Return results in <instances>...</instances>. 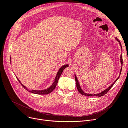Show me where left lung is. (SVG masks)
Listing matches in <instances>:
<instances>
[{"label":"left lung","instance_id":"left-lung-1","mask_svg":"<svg viewBox=\"0 0 128 128\" xmlns=\"http://www.w3.org/2000/svg\"><path fill=\"white\" fill-rule=\"evenodd\" d=\"M115 38H116V40H117L120 42V46H121V48L122 49V45H121V42H120V40H118V38H117L116 37ZM120 60H121V64H122H122H123L122 54H121V59H120ZM121 70H122V68L121 69V70H120V74H121ZM75 81H76V87H77V90H78V92L80 93V94H81L84 95V96H104V94H107V93L108 92V91H109V90H110V89L112 88V87L114 86V84H115V83L116 82L117 80L119 78V77H118L117 79L116 80L114 81V83H113V84H112L110 86L108 87L107 88H106V90H104V91H103L101 92L100 93H99V94H86V93H85V92H84V91L82 90V88H80V84H79V82H78V80H77V77H76V75H75Z\"/></svg>","mask_w":128,"mask_h":128}]
</instances>
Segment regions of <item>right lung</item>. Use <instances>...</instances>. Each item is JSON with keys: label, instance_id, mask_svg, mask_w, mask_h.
Wrapping results in <instances>:
<instances>
[{"label": "right lung", "instance_id": "add662e5", "mask_svg": "<svg viewBox=\"0 0 128 128\" xmlns=\"http://www.w3.org/2000/svg\"><path fill=\"white\" fill-rule=\"evenodd\" d=\"M68 66V64H65V65L63 66L62 67H61L59 69V71L58 72L57 74H56V78H55V80H54V82L53 83V84L51 85V86H50V87H49L48 88L45 89V90H29L28 88H27L25 86H24V85H23L21 83L20 80H19L18 78H17V79L18 80V82H20V84L22 85V86L24 87L26 90L28 91H29L30 92H32V94H49L50 93H51L54 90V89L56 88V84L58 83V80H59V79L60 78V76L61 75L62 72L64 71V69L66 67H67Z\"/></svg>", "mask_w": 128, "mask_h": 128}]
</instances>
